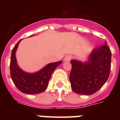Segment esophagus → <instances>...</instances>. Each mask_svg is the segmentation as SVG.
I'll list each match as a JSON object with an SVG mask.
<instances>
[{
    "mask_svg": "<svg viewBox=\"0 0 120 120\" xmlns=\"http://www.w3.org/2000/svg\"><path fill=\"white\" fill-rule=\"evenodd\" d=\"M71 55H68L67 56H65V57L64 58V61L65 62H70L71 59Z\"/></svg>",
    "mask_w": 120,
    "mask_h": 120,
    "instance_id": "34e87169",
    "label": "esophagus"
}]
</instances>
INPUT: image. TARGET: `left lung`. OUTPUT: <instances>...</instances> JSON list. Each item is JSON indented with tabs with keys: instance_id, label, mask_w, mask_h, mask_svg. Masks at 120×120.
I'll use <instances>...</instances> for the list:
<instances>
[{
	"instance_id": "1",
	"label": "left lung",
	"mask_w": 120,
	"mask_h": 120,
	"mask_svg": "<svg viewBox=\"0 0 120 120\" xmlns=\"http://www.w3.org/2000/svg\"><path fill=\"white\" fill-rule=\"evenodd\" d=\"M112 52L106 44L95 47L89 61L82 63L71 60L70 81L74 92L90 95L97 92L108 80L111 69Z\"/></svg>"
}]
</instances>
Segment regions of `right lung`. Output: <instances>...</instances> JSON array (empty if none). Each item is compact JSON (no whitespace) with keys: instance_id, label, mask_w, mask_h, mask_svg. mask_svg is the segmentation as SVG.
<instances>
[{"instance_id":"right-lung-1","label":"right lung","mask_w":120,"mask_h":120,"mask_svg":"<svg viewBox=\"0 0 120 120\" xmlns=\"http://www.w3.org/2000/svg\"><path fill=\"white\" fill-rule=\"evenodd\" d=\"M20 40L12 50L10 63V77L16 87L27 94H37L47 89L52 72L62 61L48 64L40 71L35 73H27L22 71L17 65L15 52Z\"/></svg>"}]
</instances>
